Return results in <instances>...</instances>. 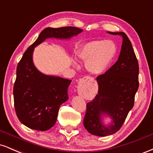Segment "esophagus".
I'll return each instance as SVG.
<instances>
[{"label": "esophagus", "mask_w": 153, "mask_h": 153, "mask_svg": "<svg viewBox=\"0 0 153 153\" xmlns=\"http://www.w3.org/2000/svg\"><path fill=\"white\" fill-rule=\"evenodd\" d=\"M84 79H85V80H91V81H93V80H94V78H92V77H90V76L85 77Z\"/></svg>", "instance_id": "esophagus-1"}]
</instances>
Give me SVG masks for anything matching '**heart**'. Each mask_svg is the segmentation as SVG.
<instances>
[{
  "mask_svg": "<svg viewBox=\"0 0 153 153\" xmlns=\"http://www.w3.org/2000/svg\"><path fill=\"white\" fill-rule=\"evenodd\" d=\"M117 47L111 40H96L84 44L77 52L80 59L85 61V65L90 73L102 74L110 66L116 57ZM73 65H78L76 59H73Z\"/></svg>",
  "mask_w": 153,
  "mask_h": 153,
  "instance_id": "heart-1",
  "label": "heart"
}]
</instances>
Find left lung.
<instances>
[{"instance_id":"obj_1","label":"left lung","mask_w":153,"mask_h":153,"mask_svg":"<svg viewBox=\"0 0 153 153\" xmlns=\"http://www.w3.org/2000/svg\"><path fill=\"white\" fill-rule=\"evenodd\" d=\"M108 33L122 36L120 54L113 66L96 78L99 92L93 101L87 103L83 119L86 130L101 137L113 134L120 129L134 106V96L139 88L138 61L130 40L124 32ZM104 115L112 119L108 126L102 122Z\"/></svg>"}]
</instances>
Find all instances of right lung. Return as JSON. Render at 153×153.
<instances>
[{"instance_id":"add662e5","label":"right lung","mask_w":153,"mask_h":153,"mask_svg":"<svg viewBox=\"0 0 153 153\" xmlns=\"http://www.w3.org/2000/svg\"><path fill=\"white\" fill-rule=\"evenodd\" d=\"M82 31L74 26L46 28L24 52L17 65L13 100L17 117L27 127L46 131L53 127L59 106L68 99V89L71 82L68 79L39 71L33 62L34 47L47 38L68 39Z\"/></svg>"}]
</instances>
